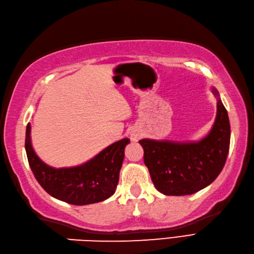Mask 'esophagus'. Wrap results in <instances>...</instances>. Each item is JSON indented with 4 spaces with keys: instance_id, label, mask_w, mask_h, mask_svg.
I'll return each instance as SVG.
<instances>
[{
    "instance_id": "obj_1",
    "label": "esophagus",
    "mask_w": 254,
    "mask_h": 254,
    "mask_svg": "<svg viewBox=\"0 0 254 254\" xmlns=\"http://www.w3.org/2000/svg\"><path fill=\"white\" fill-rule=\"evenodd\" d=\"M131 138L133 139V140H136L138 138V133H136V132H131Z\"/></svg>"
}]
</instances>
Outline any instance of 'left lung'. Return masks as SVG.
<instances>
[{"label": "left lung", "instance_id": "8db88e82", "mask_svg": "<svg viewBox=\"0 0 254 254\" xmlns=\"http://www.w3.org/2000/svg\"><path fill=\"white\" fill-rule=\"evenodd\" d=\"M217 115L210 131L195 141L142 138L144 162L157 190L165 195H190L213 183L225 164L230 149L229 115L218 90Z\"/></svg>", "mask_w": 254, "mask_h": 254}]
</instances>
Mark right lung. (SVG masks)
<instances>
[{"instance_id":"right-lung-1","label":"right lung","mask_w":254,"mask_h":254,"mask_svg":"<svg viewBox=\"0 0 254 254\" xmlns=\"http://www.w3.org/2000/svg\"><path fill=\"white\" fill-rule=\"evenodd\" d=\"M128 142V138H122L80 165L56 168L45 163L35 153L30 123L25 131V151L38 184L53 197L79 206L99 203L116 192L125 148Z\"/></svg>"}]
</instances>
